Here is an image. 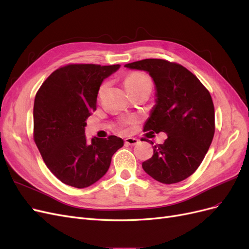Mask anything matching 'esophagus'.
Here are the masks:
<instances>
[{"instance_id": "34e87169", "label": "esophagus", "mask_w": 249, "mask_h": 249, "mask_svg": "<svg viewBox=\"0 0 249 249\" xmlns=\"http://www.w3.org/2000/svg\"><path fill=\"white\" fill-rule=\"evenodd\" d=\"M139 143V140L137 138H132V137H129L125 139V144L127 145H136Z\"/></svg>"}]
</instances>
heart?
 Returning <instances> with one entry per match:
<instances>
[{
  "mask_svg": "<svg viewBox=\"0 0 249 249\" xmlns=\"http://www.w3.org/2000/svg\"><path fill=\"white\" fill-rule=\"evenodd\" d=\"M124 84L126 90L138 88L141 86H152V80L144 72H131L124 78Z\"/></svg>",
  "mask_w": 249,
  "mask_h": 249,
  "instance_id": "1",
  "label": "heart"
}]
</instances>
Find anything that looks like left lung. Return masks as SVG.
I'll return each instance as SVG.
<instances>
[{"mask_svg":"<svg viewBox=\"0 0 249 249\" xmlns=\"http://www.w3.org/2000/svg\"><path fill=\"white\" fill-rule=\"evenodd\" d=\"M124 66L148 72L156 85V105L143 131L167 134L163 144L153 147V157L142 163V168L160 183L182 182L198 168L212 143V97L196 76L180 64L144 59Z\"/></svg>","mask_w":249,"mask_h":249,"instance_id":"8db88e82","label":"left lung"}]
</instances>
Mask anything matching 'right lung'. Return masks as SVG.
<instances>
[{
    "instance_id": "obj_1",
    "label": "right lung",
    "mask_w": 249,
    "mask_h": 249,
    "mask_svg": "<svg viewBox=\"0 0 249 249\" xmlns=\"http://www.w3.org/2000/svg\"><path fill=\"white\" fill-rule=\"evenodd\" d=\"M119 67L65 65L52 72L35 95L34 141L47 167L66 185L82 189L97 182L124 145L116 136H85L86 119L96 109L102 83Z\"/></svg>"
}]
</instances>
